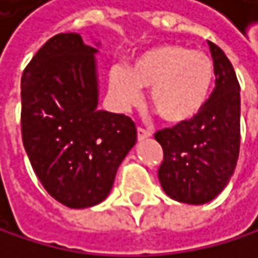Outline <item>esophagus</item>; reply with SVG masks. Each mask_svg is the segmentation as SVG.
Returning <instances> with one entry per match:
<instances>
[{
    "label": "esophagus",
    "instance_id": "1",
    "mask_svg": "<svg viewBox=\"0 0 258 258\" xmlns=\"http://www.w3.org/2000/svg\"><path fill=\"white\" fill-rule=\"evenodd\" d=\"M149 137H151V132H149V131L143 129V127H138V129H137V138H138V141L148 140Z\"/></svg>",
    "mask_w": 258,
    "mask_h": 258
}]
</instances>
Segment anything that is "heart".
<instances>
[{"label": "heart", "instance_id": "heart-1", "mask_svg": "<svg viewBox=\"0 0 258 258\" xmlns=\"http://www.w3.org/2000/svg\"><path fill=\"white\" fill-rule=\"evenodd\" d=\"M214 83L212 58L175 43L152 46L129 68L113 66L109 72L110 92L123 110L138 106L143 100L141 87H151L152 109L172 124L197 117L211 98Z\"/></svg>", "mask_w": 258, "mask_h": 258}]
</instances>
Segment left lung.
Instances as JSON below:
<instances>
[{
  "label": "left lung",
  "instance_id": "left-lung-1",
  "mask_svg": "<svg viewBox=\"0 0 258 258\" xmlns=\"http://www.w3.org/2000/svg\"><path fill=\"white\" fill-rule=\"evenodd\" d=\"M215 87L194 120L155 134L163 148L158 180L171 199L186 205L214 200L229 183L240 151V86L225 52L208 41Z\"/></svg>",
  "mask_w": 258,
  "mask_h": 258
}]
</instances>
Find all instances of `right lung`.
<instances>
[{
	"label": "right lung",
	"mask_w": 258,
	"mask_h": 258,
	"mask_svg": "<svg viewBox=\"0 0 258 258\" xmlns=\"http://www.w3.org/2000/svg\"><path fill=\"white\" fill-rule=\"evenodd\" d=\"M97 47L84 44L78 33L55 35L21 78L27 157L44 189L74 209L95 206L109 196L137 141L129 117L98 109Z\"/></svg>",
	"instance_id": "add662e5"
}]
</instances>
